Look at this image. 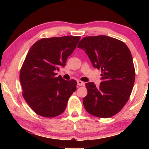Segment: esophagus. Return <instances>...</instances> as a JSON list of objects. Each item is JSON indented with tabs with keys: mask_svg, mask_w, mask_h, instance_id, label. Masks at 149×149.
Here are the masks:
<instances>
[{
	"mask_svg": "<svg viewBox=\"0 0 149 149\" xmlns=\"http://www.w3.org/2000/svg\"><path fill=\"white\" fill-rule=\"evenodd\" d=\"M77 85H79V86H84V85H85V83L81 81H80V80H78L77 81Z\"/></svg>",
	"mask_w": 149,
	"mask_h": 149,
	"instance_id": "obj_1",
	"label": "esophagus"
}]
</instances>
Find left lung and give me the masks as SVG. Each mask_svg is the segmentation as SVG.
<instances>
[{
	"label": "left lung",
	"instance_id": "obj_1",
	"mask_svg": "<svg viewBox=\"0 0 149 149\" xmlns=\"http://www.w3.org/2000/svg\"><path fill=\"white\" fill-rule=\"evenodd\" d=\"M77 47L85 50L93 66L101 70L99 87L85 84L87 95L84 107L95 116L107 118L116 114L130 99L135 82V68L131 52L124 42L106 35L85 37Z\"/></svg>",
	"mask_w": 149,
	"mask_h": 149
}]
</instances>
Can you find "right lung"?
Segmentation results:
<instances>
[{
	"label": "right lung",
	"instance_id": "right-lung-1",
	"mask_svg": "<svg viewBox=\"0 0 149 149\" xmlns=\"http://www.w3.org/2000/svg\"><path fill=\"white\" fill-rule=\"evenodd\" d=\"M79 36L43 38L32 45L20 70L23 97L30 108L42 117L53 118L65 110L76 90L74 79L66 81L56 71L64 67L76 48Z\"/></svg>",
	"mask_w": 149,
	"mask_h": 149
}]
</instances>
